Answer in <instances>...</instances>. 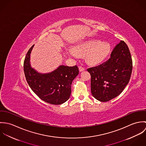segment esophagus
<instances>
[{
	"mask_svg": "<svg viewBox=\"0 0 146 146\" xmlns=\"http://www.w3.org/2000/svg\"><path fill=\"white\" fill-rule=\"evenodd\" d=\"M79 69L80 72H82V71H83L84 70H85V68L83 67H82V66H79Z\"/></svg>",
	"mask_w": 146,
	"mask_h": 146,
	"instance_id": "34e87169",
	"label": "esophagus"
}]
</instances>
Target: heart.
<instances>
[{"mask_svg": "<svg viewBox=\"0 0 146 146\" xmlns=\"http://www.w3.org/2000/svg\"><path fill=\"white\" fill-rule=\"evenodd\" d=\"M111 49L109 43L92 39L83 42L74 46V50L68 49V53L72 57L76 56V53L86 54V60L91 64H97L102 61L108 54Z\"/></svg>", "mask_w": 146, "mask_h": 146, "instance_id": "heart-1", "label": "heart"}]
</instances>
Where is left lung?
<instances>
[{"mask_svg":"<svg viewBox=\"0 0 146 146\" xmlns=\"http://www.w3.org/2000/svg\"><path fill=\"white\" fill-rule=\"evenodd\" d=\"M132 67L130 50L121 40L115 47L109 60L87 69L91 75L92 96L104 102L118 96L129 83Z\"/></svg>","mask_w":146,"mask_h":146,"instance_id":"8db88e82","label":"left lung"}]
</instances>
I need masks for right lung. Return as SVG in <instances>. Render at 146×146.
Segmentation results:
<instances>
[{
  "instance_id": "right-lung-1",
  "label": "right lung",
  "mask_w": 146,
  "mask_h": 146,
  "mask_svg": "<svg viewBox=\"0 0 146 146\" xmlns=\"http://www.w3.org/2000/svg\"><path fill=\"white\" fill-rule=\"evenodd\" d=\"M34 45L28 50L24 60L26 81L32 90L44 102L55 105L62 104L70 97L71 84L79 74V68L76 65H61L51 72H38L31 67L30 61Z\"/></svg>"
}]
</instances>
